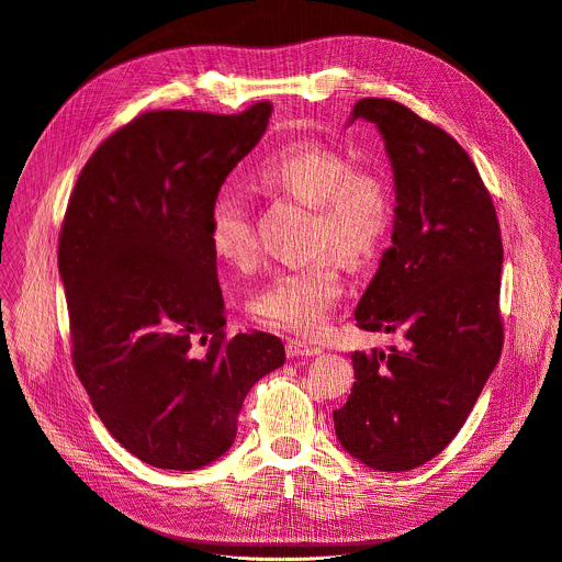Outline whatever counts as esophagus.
<instances>
[{"label":"esophagus","mask_w":562,"mask_h":562,"mask_svg":"<svg viewBox=\"0 0 562 562\" xmlns=\"http://www.w3.org/2000/svg\"><path fill=\"white\" fill-rule=\"evenodd\" d=\"M317 353H323V349L315 347V345H308V342L297 340V338L286 340V356L289 358H311V356H317Z\"/></svg>","instance_id":"34e87169"}]
</instances>
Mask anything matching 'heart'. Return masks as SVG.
Returning a JSON list of instances; mask_svg holds the SVG:
<instances>
[{
	"instance_id": "obj_1",
	"label": "heart",
	"mask_w": 562,
	"mask_h": 562,
	"mask_svg": "<svg viewBox=\"0 0 562 562\" xmlns=\"http://www.w3.org/2000/svg\"><path fill=\"white\" fill-rule=\"evenodd\" d=\"M251 184L267 198L293 200L311 209L308 254L331 256L340 267H369L384 249L393 228L395 200L389 182L340 148L295 144L269 153L251 171ZM213 254L249 269L258 260V239L247 200L220 189L209 209ZM345 286L329 258L276 271L251 297V315L269 329L313 336L329 323Z\"/></svg>"
}]
</instances>
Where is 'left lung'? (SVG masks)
I'll list each match as a JSON object with an SVG mask.
<instances>
[{"mask_svg":"<svg viewBox=\"0 0 562 562\" xmlns=\"http://www.w3.org/2000/svg\"><path fill=\"white\" fill-rule=\"evenodd\" d=\"M356 120L384 139L397 204L356 323L403 334L405 349L351 353L356 382L334 425L362 464L407 471L456 438L501 358L503 239L490 191L449 133L382 98L360 100Z\"/></svg>","mask_w":562,"mask_h":562,"instance_id":"8db88e82","label":"left lung"}]
</instances>
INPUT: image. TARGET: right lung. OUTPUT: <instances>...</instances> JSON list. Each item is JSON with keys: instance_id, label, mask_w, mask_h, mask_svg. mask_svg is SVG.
Listing matches in <instances>:
<instances>
[{"instance_id": "add662e5", "label": "right lung", "mask_w": 562, "mask_h": 562, "mask_svg": "<svg viewBox=\"0 0 562 562\" xmlns=\"http://www.w3.org/2000/svg\"><path fill=\"white\" fill-rule=\"evenodd\" d=\"M271 111L142 113L98 146L66 206L57 265L77 378L111 436L157 469L228 451L249 389L286 360L271 334L226 338L209 243L211 202Z\"/></svg>"}]
</instances>
